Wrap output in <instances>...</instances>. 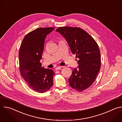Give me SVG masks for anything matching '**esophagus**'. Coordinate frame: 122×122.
<instances>
[{"instance_id": "esophagus-1", "label": "esophagus", "mask_w": 122, "mask_h": 122, "mask_svg": "<svg viewBox=\"0 0 122 122\" xmlns=\"http://www.w3.org/2000/svg\"><path fill=\"white\" fill-rule=\"evenodd\" d=\"M61 69V67L60 66H57L56 68V71H58V70H60Z\"/></svg>"}]
</instances>
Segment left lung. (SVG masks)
Returning <instances> with one entry per match:
<instances>
[{"label":"left lung","instance_id":"left-lung-1","mask_svg":"<svg viewBox=\"0 0 122 122\" xmlns=\"http://www.w3.org/2000/svg\"><path fill=\"white\" fill-rule=\"evenodd\" d=\"M58 32L67 41L78 58V68L73 69L69 85L79 92L89 88L95 81L101 66V56L95 40L85 30L74 27H60Z\"/></svg>","mask_w":122,"mask_h":122}]
</instances>
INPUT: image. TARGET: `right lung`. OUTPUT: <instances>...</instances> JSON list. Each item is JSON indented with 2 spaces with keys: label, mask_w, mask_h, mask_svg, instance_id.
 Returning a JSON list of instances; mask_svg holds the SVG:
<instances>
[{
  "label": "right lung",
  "mask_w": 122,
  "mask_h": 122,
  "mask_svg": "<svg viewBox=\"0 0 122 122\" xmlns=\"http://www.w3.org/2000/svg\"><path fill=\"white\" fill-rule=\"evenodd\" d=\"M54 27H41L26 35L19 51L20 73L32 90L44 93L53 85V69L41 66L40 60L46 36Z\"/></svg>",
  "instance_id": "add662e5"
}]
</instances>
